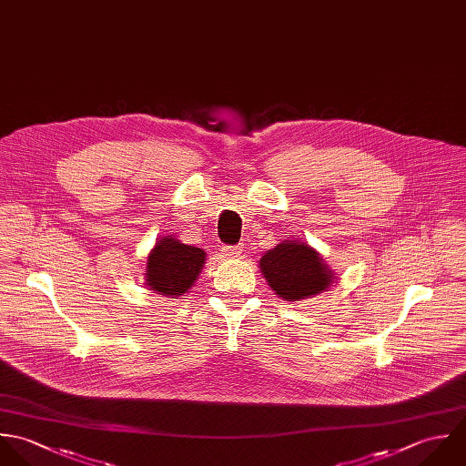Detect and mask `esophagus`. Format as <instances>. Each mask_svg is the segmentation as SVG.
Returning <instances> with one entry per match:
<instances>
[{
  "instance_id": "obj_1",
  "label": "esophagus",
  "mask_w": 466,
  "mask_h": 466,
  "mask_svg": "<svg viewBox=\"0 0 466 466\" xmlns=\"http://www.w3.org/2000/svg\"><path fill=\"white\" fill-rule=\"evenodd\" d=\"M243 248H245L243 245H236V247L223 245V247H221V254H223V258H227V259H238V258H241Z\"/></svg>"
}]
</instances>
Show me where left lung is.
<instances>
[{
	"mask_svg": "<svg viewBox=\"0 0 466 466\" xmlns=\"http://www.w3.org/2000/svg\"><path fill=\"white\" fill-rule=\"evenodd\" d=\"M259 268L280 299L291 302L326 291L333 282V272L320 254L300 241L288 239L267 250L259 259Z\"/></svg>",
	"mask_w": 466,
	"mask_h": 466,
	"instance_id": "left-lung-1",
	"label": "left lung"
}]
</instances>
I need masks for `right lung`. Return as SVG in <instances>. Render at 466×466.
Segmentation results:
<instances>
[{"label": "right lung", "mask_w": 466, "mask_h": 466, "mask_svg": "<svg viewBox=\"0 0 466 466\" xmlns=\"http://www.w3.org/2000/svg\"><path fill=\"white\" fill-rule=\"evenodd\" d=\"M205 250L166 236L157 241L147 256L146 284L160 295L177 299L198 280L205 265Z\"/></svg>", "instance_id": "obj_1"}]
</instances>
